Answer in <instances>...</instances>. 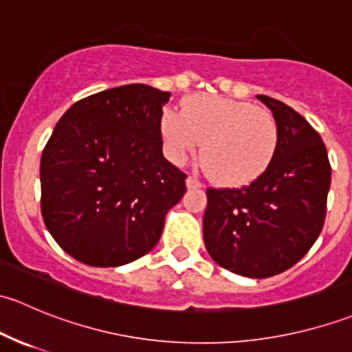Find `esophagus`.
Returning a JSON list of instances; mask_svg holds the SVG:
<instances>
[{
    "label": "esophagus",
    "mask_w": 352,
    "mask_h": 352,
    "mask_svg": "<svg viewBox=\"0 0 352 352\" xmlns=\"http://www.w3.org/2000/svg\"><path fill=\"white\" fill-rule=\"evenodd\" d=\"M187 187H189V189H199V187H202V184L199 182V179H196L194 175H189L187 177Z\"/></svg>",
    "instance_id": "esophagus-1"
}]
</instances>
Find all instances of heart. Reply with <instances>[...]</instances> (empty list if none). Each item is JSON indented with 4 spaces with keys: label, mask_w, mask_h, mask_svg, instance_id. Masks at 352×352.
Masks as SVG:
<instances>
[{
    "label": "heart",
    "mask_w": 352,
    "mask_h": 352,
    "mask_svg": "<svg viewBox=\"0 0 352 352\" xmlns=\"http://www.w3.org/2000/svg\"><path fill=\"white\" fill-rule=\"evenodd\" d=\"M165 150L175 163L202 148L209 172L223 186L254 182L265 172L279 140L271 110L211 95H196L182 113L166 110L162 117Z\"/></svg>",
    "instance_id": "b5f03b06"
}]
</instances>
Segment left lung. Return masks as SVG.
<instances>
[{
	"mask_svg": "<svg viewBox=\"0 0 352 352\" xmlns=\"http://www.w3.org/2000/svg\"><path fill=\"white\" fill-rule=\"evenodd\" d=\"M278 120L274 156L261 177L239 189H212L202 218L212 261L247 278L293 267L320 235L330 163L320 134L289 105L257 95Z\"/></svg>",
	"mask_w": 352,
	"mask_h": 352,
	"instance_id": "8db88e82",
	"label": "left lung"
}]
</instances>
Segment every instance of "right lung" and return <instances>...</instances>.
Segmentation results:
<instances>
[{
	"mask_svg": "<svg viewBox=\"0 0 352 352\" xmlns=\"http://www.w3.org/2000/svg\"><path fill=\"white\" fill-rule=\"evenodd\" d=\"M168 91L134 83L81 98L41 158V211L52 239L94 267H117L158 243L187 175L165 160Z\"/></svg>",
	"mask_w": 352,
	"mask_h": 352,
	"instance_id": "right-lung-1",
	"label": "right lung"
}]
</instances>
